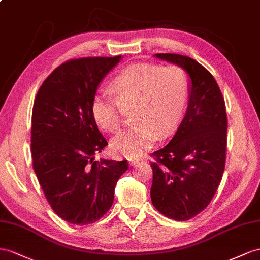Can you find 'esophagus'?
<instances>
[{
	"label": "esophagus",
	"mask_w": 260,
	"mask_h": 260,
	"mask_svg": "<svg viewBox=\"0 0 260 260\" xmlns=\"http://www.w3.org/2000/svg\"><path fill=\"white\" fill-rule=\"evenodd\" d=\"M138 162H139V159H135V158L129 159V166H136Z\"/></svg>",
	"instance_id": "esophagus-1"
}]
</instances>
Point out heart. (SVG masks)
Masks as SVG:
<instances>
[{
    "mask_svg": "<svg viewBox=\"0 0 260 260\" xmlns=\"http://www.w3.org/2000/svg\"><path fill=\"white\" fill-rule=\"evenodd\" d=\"M114 99L95 96L92 115L100 127L116 133L125 112L134 109V127L112 141V150L126 158L144 155L158 136H170L187 108L190 80L181 67L135 63L126 67L110 83Z\"/></svg>",
    "mask_w": 260,
    "mask_h": 260,
    "instance_id": "heart-1",
    "label": "heart"
}]
</instances>
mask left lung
I'll list each match as a JSON object with an SVG mask.
<instances>
[{
    "label": "left lung",
    "instance_id": "1",
    "mask_svg": "<svg viewBox=\"0 0 260 260\" xmlns=\"http://www.w3.org/2000/svg\"><path fill=\"white\" fill-rule=\"evenodd\" d=\"M156 58L188 73L190 94L185 115L171 141L152 152V205L175 221H188L209 205L225 168L228 117L221 90L194 59L177 54Z\"/></svg>",
    "mask_w": 260,
    "mask_h": 260
}]
</instances>
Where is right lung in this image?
Masks as SVG:
<instances>
[{
    "mask_svg": "<svg viewBox=\"0 0 260 260\" xmlns=\"http://www.w3.org/2000/svg\"><path fill=\"white\" fill-rule=\"evenodd\" d=\"M122 56L72 59L39 88L31 114L32 168L56 214L75 225L99 221L114 201L126 160H94L108 145L92 115L104 77Z\"/></svg>",
    "mask_w": 260,
    "mask_h": 260,
    "instance_id": "1",
    "label": "right lung"
}]
</instances>
